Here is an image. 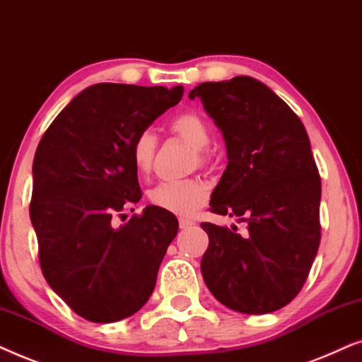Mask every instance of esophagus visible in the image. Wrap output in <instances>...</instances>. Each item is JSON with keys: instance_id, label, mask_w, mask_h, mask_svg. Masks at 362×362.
Listing matches in <instances>:
<instances>
[{"instance_id": "obj_1", "label": "esophagus", "mask_w": 362, "mask_h": 362, "mask_svg": "<svg viewBox=\"0 0 362 362\" xmlns=\"http://www.w3.org/2000/svg\"><path fill=\"white\" fill-rule=\"evenodd\" d=\"M178 225H180L182 230H185V228H190V226H194L195 221L190 218H178Z\"/></svg>"}]
</instances>
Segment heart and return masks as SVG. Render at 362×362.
Returning a JSON list of instances; mask_svg holds the SVG:
<instances>
[{
  "label": "heart",
  "instance_id": "heart-1",
  "mask_svg": "<svg viewBox=\"0 0 362 362\" xmlns=\"http://www.w3.org/2000/svg\"><path fill=\"white\" fill-rule=\"evenodd\" d=\"M170 131L182 141L195 148L192 165H209L211 162L210 152V129L204 119L195 112L178 114L172 119ZM157 156V136L152 131H142L134 139L131 157L136 170L142 175L151 173ZM209 189L199 177L182 178V180H167L157 184L148 192V200L157 209L177 215H190L206 202Z\"/></svg>",
  "mask_w": 362,
  "mask_h": 362
}]
</instances>
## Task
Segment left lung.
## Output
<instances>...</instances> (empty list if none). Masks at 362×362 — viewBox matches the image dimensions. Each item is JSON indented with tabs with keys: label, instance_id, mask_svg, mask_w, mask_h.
Segmentation results:
<instances>
[{
	"label": "left lung",
	"instance_id": "1",
	"mask_svg": "<svg viewBox=\"0 0 362 362\" xmlns=\"http://www.w3.org/2000/svg\"><path fill=\"white\" fill-rule=\"evenodd\" d=\"M223 134L228 163L210 211L237 226L202 223L209 248L202 274L216 300L245 315L273 313L305 285L321 240V177L300 117L248 76L190 90Z\"/></svg>",
	"mask_w": 362,
	"mask_h": 362
}]
</instances>
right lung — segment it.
I'll return each mask as SVG.
<instances>
[{"mask_svg":"<svg viewBox=\"0 0 362 362\" xmlns=\"http://www.w3.org/2000/svg\"><path fill=\"white\" fill-rule=\"evenodd\" d=\"M182 94V86L94 84L57 114L36 148L30 216L41 272L84 320L132 316L156 288L175 215L148 205L127 223L115 218L142 197L134 139Z\"/></svg>","mask_w":362,"mask_h":362,"instance_id":"obj_1","label":"right lung"}]
</instances>
